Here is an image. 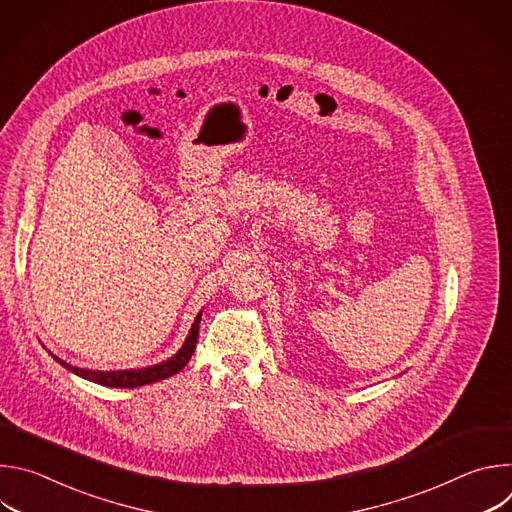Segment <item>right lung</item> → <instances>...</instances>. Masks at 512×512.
<instances>
[{
    "label": "right lung",
    "mask_w": 512,
    "mask_h": 512,
    "mask_svg": "<svg viewBox=\"0 0 512 512\" xmlns=\"http://www.w3.org/2000/svg\"><path fill=\"white\" fill-rule=\"evenodd\" d=\"M198 324H200V314L196 316L190 332H188V338L186 342L182 344V348L168 360L160 362V364H154V367H148V369H131V371H89V369H77V367H70L68 362L60 360L58 356H54L64 369L72 371L75 375L83 377V379H89L93 383H99V385H105V387H121V389H133V387H141V385H148V383H156V381H162V379H168L176 373H180L194 348H196V340H198Z\"/></svg>",
    "instance_id": "1"
}]
</instances>
